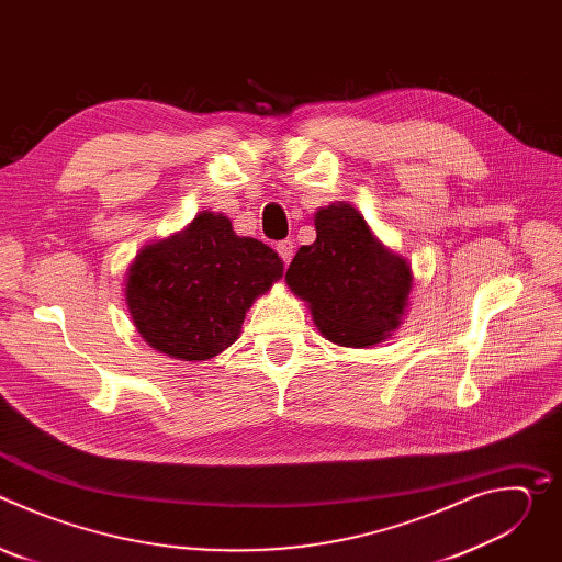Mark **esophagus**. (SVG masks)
<instances>
[{
	"instance_id": "34e87169",
	"label": "esophagus",
	"mask_w": 562,
	"mask_h": 562,
	"mask_svg": "<svg viewBox=\"0 0 562 562\" xmlns=\"http://www.w3.org/2000/svg\"><path fill=\"white\" fill-rule=\"evenodd\" d=\"M276 249H278L280 258L284 260V265H289V262L293 260V254H295L293 249H295V247H293V243H291V239H284V243H280V245H278Z\"/></svg>"
}]
</instances>
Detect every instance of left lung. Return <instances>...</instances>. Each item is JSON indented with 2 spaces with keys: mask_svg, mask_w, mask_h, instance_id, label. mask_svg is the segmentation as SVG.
Listing matches in <instances>:
<instances>
[{
  "mask_svg": "<svg viewBox=\"0 0 562 562\" xmlns=\"http://www.w3.org/2000/svg\"><path fill=\"white\" fill-rule=\"evenodd\" d=\"M313 224L315 243L295 254L286 286L306 302L327 340L353 349L380 345L409 306L412 262L384 247L349 202L317 209Z\"/></svg>",
  "mask_w": 562,
  "mask_h": 562,
  "instance_id": "obj_1",
  "label": "left lung"
}]
</instances>
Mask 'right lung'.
Wrapping results in <instances>:
<instances>
[{"label":"right lung","instance_id":"1","mask_svg":"<svg viewBox=\"0 0 562 562\" xmlns=\"http://www.w3.org/2000/svg\"><path fill=\"white\" fill-rule=\"evenodd\" d=\"M282 273L271 247L237 235L224 213L202 211L182 231L139 249L126 269L124 297L148 347L202 362L239 338L247 311Z\"/></svg>","mask_w":562,"mask_h":562}]
</instances>
